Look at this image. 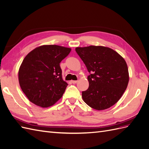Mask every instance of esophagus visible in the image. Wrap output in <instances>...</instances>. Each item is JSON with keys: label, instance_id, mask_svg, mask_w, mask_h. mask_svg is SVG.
Listing matches in <instances>:
<instances>
[{"label": "esophagus", "instance_id": "esophagus-1", "mask_svg": "<svg viewBox=\"0 0 149 149\" xmlns=\"http://www.w3.org/2000/svg\"><path fill=\"white\" fill-rule=\"evenodd\" d=\"M71 83L73 84H76L78 83V81H71Z\"/></svg>", "mask_w": 149, "mask_h": 149}]
</instances>
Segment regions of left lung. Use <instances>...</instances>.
Listing matches in <instances>:
<instances>
[{
  "mask_svg": "<svg viewBox=\"0 0 149 149\" xmlns=\"http://www.w3.org/2000/svg\"><path fill=\"white\" fill-rule=\"evenodd\" d=\"M75 50L89 73V88L82 91L84 101L96 110L114 105L129 83V72L124 58L113 49L102 46L77 47Z\"/></svg>",
  "mask_w": 149,
  "mask_h": 149,
  "instance_id": "obj_1",
  "label": "left lung"
}]
</instances>
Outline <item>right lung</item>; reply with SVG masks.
Returning a JSON list of instances; mask_svg holds the SVG:
<instances>
[{
	"label": "right lung",
	"instance_id": "1",
	"mask_svg": "<svg viewBox=\"0 0 149 149\" xmlns=\"http://www.w3.org/2000/svg\"><path fill=\"white\" fill-rule=\"evenodd\" d=\"M70 52L71 48L49 45L36 48L25 57L19 81L30 101L47 107L62 97L68 84L62 79L60 63Z\"/></svg>",
	"mask_w": 149,
	"mask_h": 149
}]
</instances>
